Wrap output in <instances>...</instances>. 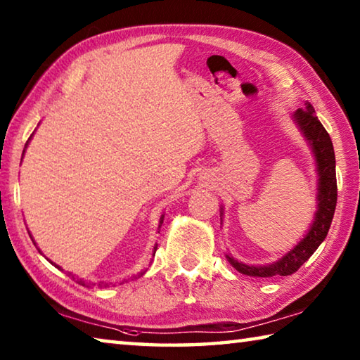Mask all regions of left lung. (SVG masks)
Returning <instances> with one entry per match:
<instances>
[{
    "instance_id": "obj_1",
    "label": "left lung",
    "mask_w": 360,
    "mask_h": 360,
    "mask_svg": "<svg viewBox=\"0 0 360 360\" xmlns=\"http://www.w3.org/2000/svg\"><path fill=\"white\" fill-rule=\"evenodd\" d=\"M292 120L308 143L316 162L318 173V195H316L314 219L307 235L297 245L285 252L281 259L265 265H249L235 259L231 254H225L230 265L241 275L254 278H273L288 276L295 273L304 262L314 254L316 249L327 236L330 229L335 206H337V174H335V152L332 139L324 127L316 117L314 109L309 103H304L303 109H297L292 114ZM221 216H224V206H221ZM222 221V217H221Z\"/></svg>"
}]
</instances>
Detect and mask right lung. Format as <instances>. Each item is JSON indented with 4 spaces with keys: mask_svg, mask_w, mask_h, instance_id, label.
I'll list each match as a JSON object with an SVG mask.
<instances>
[{
    "mask_svg": "<svg viewBox=\"0 0 360 360\" xmlns=\"http://www.w3.org/2000/svg\"><path fill=\"white\" fill-rule=\"evenodd\" d=\"M32 136H33V135H32ZM32 136L28 138V141H27V144H25V149H27V146H28V143H30V139H32ZM25 149H23V154H25ZM23 154H22V158H23ZM163 219H165V214H162V216H160V221H158V229L162 227V224H163ZM32 240H33V238H32ZM33 243H34V241H33ZM34 246H36V243H34ZM38 251H39V249H38ZM155 251H157V245L154 246V254H155ZM39 252H41V251H39ZM41 254H42V252H41ZM47 260H49V259H47ZM49 262H51V260H49ZM51 264H52V265H56L57 268H60V270H62V266H58L57 264H53V262H51ZM70 275H71V273H70ZM143 275H144V271L139 273L138 276H143ZM72 278H75V276H72ZM135 278H136V276H135ZM79 284H82V285H87V284H85V281H82V279H81V281H79ZM106 285H108V284H106ZM106 285H105V288H106ZM87 288H89V285H87Z\"/></svg>",
    "mask_w": 360,
    "mask_h": 360,
    "instance_id": "obj_1",
    "label": "right lung"
}]
</instances>
